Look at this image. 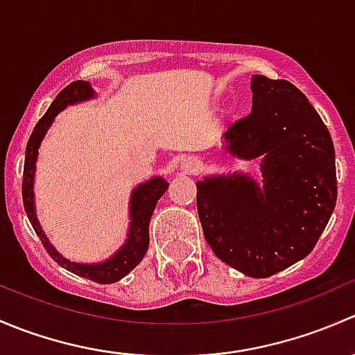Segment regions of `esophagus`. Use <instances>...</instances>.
Masks as SVG:
<instances>
[{
	"label": "esophagus",
	"instance_id": "esophagus-1",
	"mask_svg": "<svg viewBox=\"0 0 355 355\" xmlns=\"http://www.w3.org/2000/svg\"><path fill=\"white\" fill-rule=\"evenodd\" d=\"M182 170L187 171V173H198L200 170V161L196 159V157H185L182 161Z\"/></svg>",
	"mask_w": 355,
	"mask_h": 355
}]
</instances>
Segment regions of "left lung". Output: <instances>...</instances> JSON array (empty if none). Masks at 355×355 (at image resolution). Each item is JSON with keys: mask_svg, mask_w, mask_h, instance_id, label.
<instances>
[{"mask_svg": "<svg viewBox=\"0 0 355 355\" xmlns=\"http://www.w3.org/2000/svg\"><path fill=\"white\" fill-rule=\"evenodd\" d=\"M252 111L225 132L232 156L261 161L263 184L249 175L198 182L204 237L223 263L268 278L316 245L336 202L335 148L327 125L288 80L254 75Z\"/></svg>", "mask_w": 355, "mask_h": 355, "instance_id": "obj_1", "label": "left lung"}]
</instances>
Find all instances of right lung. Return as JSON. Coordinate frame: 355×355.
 Listing matches in <instances>:
<instances>
[{
	"mask_svg": "<svg viewBox=\"0 0 355 355\" xmlns=\"http://www.w3.org/2000/svg\"><path fill=\"white\" fill-rule=\"evenodd\" d=\"M91 98H94V89L89 85V82H71L70 85H67V87L56 96V99L51 103V106L46 111L44 116L37 121V125L34 127V132H32L31 139H28L27 142V151H25L22 198L28 221H31L32 228L35 230L37 237L41 239L42 245L48 250L49 256H51L60 266L71 271V273L78 275V277L87 278V280L96 282V284L108 285L121 280V278H123L125 275L130 273V271L141 263L142 257H144L146 250H148L149 247V221H151L156 202L161 199V196L166 192L168 182H164V178L161 177H155L134 189L130 198V228H128V237L127 241H125V244L120 247V250H116L110 259L96 264L71 263V261L65 259L55 247L49 244L48 237L44 235V232H42L41 225H39L37 221V216H35L34 206V173L39 146H41L46 132L51 127L53 120H55V116L60 111L67 108L68 105L87 101V99Z\"/></svg>",
	"mask_w": 355,
	"mask_h": 355,
	"instance_id": "1",
	"label": "right lung"
}]
</instances>
